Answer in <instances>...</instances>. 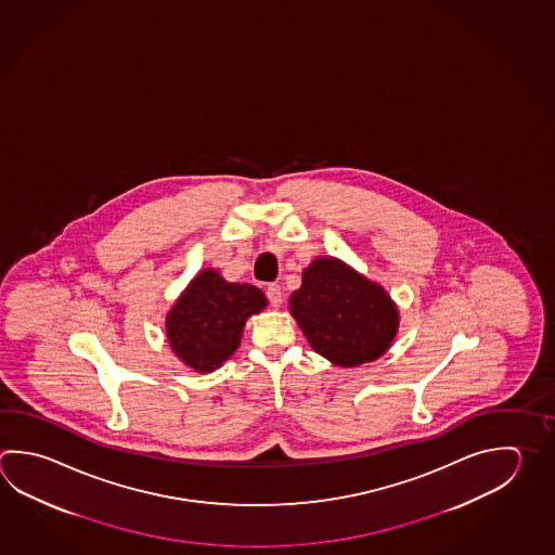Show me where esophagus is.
Instances as JSON below:
<instances>
[{
    "label": "esophagus",
    "mask_w": 555,
    "mask_h": 555,
    "mask_svg": "<svg viewBox=\"0 0 555 555\" xmlns=\"http://www.w3.org/2000/svg\"><path fill=\"white\" fill-rule=\"evenodd\" d=\"M267 298H269L271 306L279 308V306L283 304V291H281V286H279V284H269V286H267Z\"/></svg>",
    "instance_id": "1"
}]
</instances>
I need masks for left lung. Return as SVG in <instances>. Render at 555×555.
I'll use <instances>...</instances> for the list:
<instances>
[{
    "instance_id": "left-lung-1",
    "label": "left lung",
    "mask_w": 555,
    "mask_h": 555,
    "mask_svg": "<svg viewBox=\"0 0 555 555\" xmlns=\"http://www.w3.org/2000/svg\"><path fill=\"white\" fill-rule=\"evenodd\" d=\"M291 312L315 353L339 366L375 361L397 334V306L383 286L332 257L304 271Z\"/></svg>"
}]
</instances>
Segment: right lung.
<instances>
[{"label": "right lung", "mask_w": 555, "mask_h": 555, "mask_svg": "<svg viewBox=\"0 0 555 555\" xmlns=\"http://www.w3.org/2000/svg\"><path fill=\"white\" fill-rule=\"evenodd\" d=\"M267 306L253 284L225 283L220 272H199L167 318L172 351L199 373L214 371L240 347L243 325Z\"/></svg>", "instance_id": "obj_1"}]
</instances>
